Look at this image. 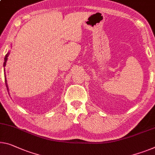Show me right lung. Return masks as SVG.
Segmentation results:
<instances>
[{
    "label": "right lung",
    "mask_w": 155,
    "mask_h": 155,
    "mask_svg": "<svg viewBox=\"0 0 155 155\" xmlns=\"http://www.w3.org/2000/svg\"><path fill=\"white\" fill-rule=\"evenodd\" d=\"M8 55H9V53H8L5 55V58H4V63H3V66L5 67V65H6V61H7V60H8ZM5 84H6V87H8V85H7V82H6V80H5Z\"/></svg>",
    "instance_id": "1"
}]
</instances>
